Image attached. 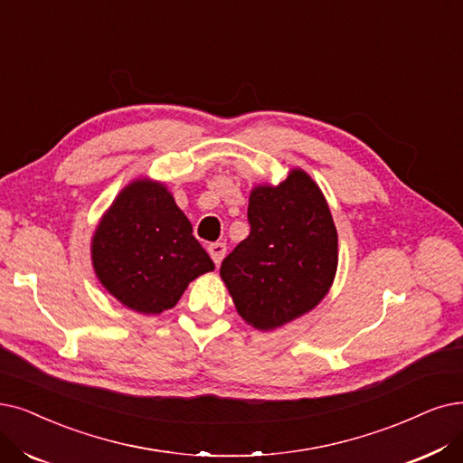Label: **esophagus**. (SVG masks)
<instances>
[{
    "label": "esophagus",
    "mask_w": 463,
    "mask_h": 463,
    "mask_svg": "<svg viewBox=\"0 0 463 463\" xmlns=\"http://www.w3.org/2000/svg\"><path fill=\"white\" fill-rule=\"evenodd\" d=\"M207 250H209V254H211V258H213V262H214L216 266H220L222 258L226 256V245H224V243H211Z\"/></svg>",
    "instance_id": "obj_1"
}]
</instances>
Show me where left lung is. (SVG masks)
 Returning a JSON list of instances; mask_svg holds the SVG:
<instances>
[{
  "instance_id": "8db88e82",
  "label": "left lung",
  "mask_w": 463,
  "mask_h": 463,
  "mask_svg": "<svg viewBox=\"0 0 463 463\" xmlns=\"http://www.w3.org/2000/svg\"><path fill=\"white\" fill-rule=\"evenodd\" d=\"M250 233L222 260L235 307L249 325L269 330L316 307L338 266V233L326 201L304 171L249 199Z\"/></svg>"
}]
</instances>
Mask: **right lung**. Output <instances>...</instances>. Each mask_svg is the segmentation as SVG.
Masks as SVG:
<instances>
[{"instance_id":"add662e5","label":"right lung","mask_w":463,"mask_h":463,"mask_svg":"<svg viewBox=\"0 0 463 463\" xmlns=\"http://www.w3.org/2000/svg\"><path fill=\"white\" fill-rule=\"evenodd\" d=\"M100 283L138 313L171 309L188 283L214 269L192 233L190 220L163 184L127 186L92 237Z\"/></svg>"}]
</instances>
